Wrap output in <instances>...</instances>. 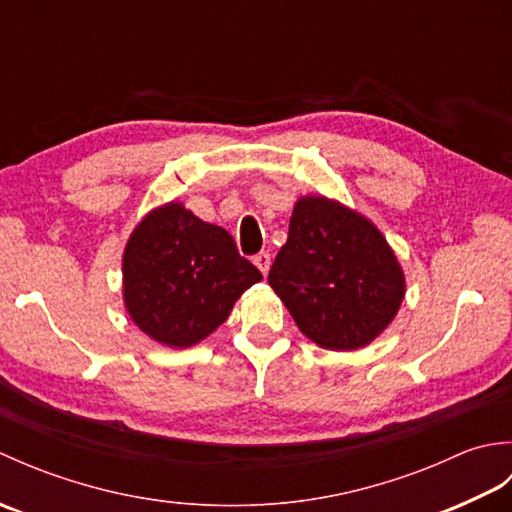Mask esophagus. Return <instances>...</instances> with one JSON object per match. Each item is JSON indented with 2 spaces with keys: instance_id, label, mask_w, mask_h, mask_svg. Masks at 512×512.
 <instances>
[{
  "instance_id": "1",
  "label": "esophagus",
  "mask_w": 512,
  "mask_h": 512,
  "mask_svg": "<svg viewBox=\"0 0 512 512\" xmlns=\"http://www.w3.org/2000/svg\"><path fill=\"white\" fill-rule=\"evenodd\" d=\"M253 262H255V266L262 270V273L266 275L268 273V268H270V255L266 253V250H262V253H257L255 257H253Z\"/></svg>"
}]
</instances>
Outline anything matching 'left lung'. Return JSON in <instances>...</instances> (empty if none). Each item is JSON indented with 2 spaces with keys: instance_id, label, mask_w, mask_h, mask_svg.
<instances>
[{
  "instance_id": "left-lung-1",
  "label": "left lung",
  "mask_w": 512,
  "mask_h": 512,
  "mask_svg": "<svg viewBox=\"0 0 512 512\" xmlns=\"http://www.w3.org/2000/svg\"><path fill=\"white\" fill-rule=\"evenodd\" d=\"M299 330L328 350H356L383 332L405 297L385 237L325 198H301L268 273Z\"/></svg>"
}]
</instances>
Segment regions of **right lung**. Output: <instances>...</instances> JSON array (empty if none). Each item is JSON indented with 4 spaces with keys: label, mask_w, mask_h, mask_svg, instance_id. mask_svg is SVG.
I'll use <instances>...</instances> for the list:
<instances>
[{
    "label": "right lung",
    "mask_w": 512,
    "mask_h": 512,
    "mask_svg": "<svg viewBox=\"0 0 512 512\" xmlns=\"http://www.w3.org/2000/svg\"><path fill=\"white\" fill-rule=\"evenodd\" d=\"M125 306L145 334L189 347L222 325L262 273L222 226L167 204L138 224L123 257Z\"/></svg>",
    "instance_id": "add662e5"
}]
</instances>
